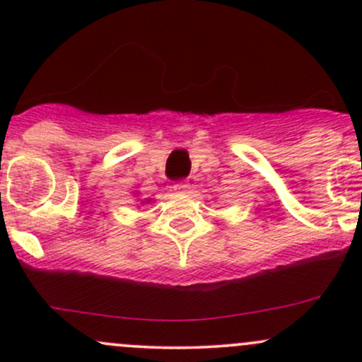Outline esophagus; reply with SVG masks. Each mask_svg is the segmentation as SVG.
<instances>
[{"instance_id":"obj_1","label":"esophagus","mask_w":362,"mask_h":362,"mask_svg":"<svg viewBox=\"0 0 362 362\" xmlns=\"http://www.w3.org/2000/svg\"><path fill=\"white\" fill-rule=\"evenodd\" d=\"M189 189H191V185H189L187 182H177V184L173 185V191L177 192V194H189Z\"/></svg>"}]
</instances>
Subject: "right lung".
Returning <instances> with one entry per match:
<instances>
[{
    "mask_svg": "<svg viewBox=\"0 0 362 362\" xmlns=\"http://www.w3.org/2000/svg\"><path fill=\"white\" fill-rule=\"evenodd\" d=\"M144 203L148 204V203H151V199H145V202H141V204H144Z\"/></svg>",
    "mask_w": 362,
    "mask_h": 362,
    "instance_id": "add662e5",
    "label": "right lung"
}]
</instances>
